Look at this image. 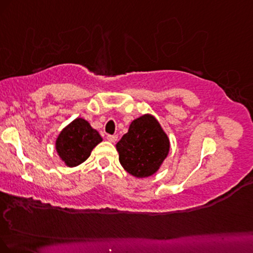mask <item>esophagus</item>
<instances>
[{
	"instance_id": "obj_1",
	"label": "esophagus",
	"mask_w": 253,
	"mask_h": 253,
	"mask_svg": "<svg viewBox=\"0 0 253 253\" xmlns=\"http://www.w3.org/2000/svg\"><path fill=\"white\" fill-rule=\"evenodd\" d=\"M117 138H118L117 135H108V136H107V139H108L109 142H111V143L116 142Z\"/></svg>"
}]
</instances>
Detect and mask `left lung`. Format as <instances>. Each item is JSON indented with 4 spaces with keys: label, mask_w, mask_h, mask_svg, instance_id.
Listing matches in <instances>:
<instances>
[{
    "label": "left lung",
    "mask_w": 253,
    "mask_h": 253,
    "mask_svg": "<svg viewBox=\"0 0 253 253\" xmlns=\"http://www.w3.org/2000/svg\"><path fill=\"white\" fill-rule=\"evenodd\" d=\"M120 163L132 176L154 174L169 154L170 142L157 120L151 115L132 121L129 131L116 144Z\"/></svg>",
    "instance_id": "1"
}]
</instances>
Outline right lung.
Listing matches in <instances>:
<instances>
[{"label": "right lung", "mask_w": 253, "mask_h": 253, "mask_svg": "<svg viewBox=\"0 0 253 253\" xmlns=\"http://www.w3.org/2000/svg\"><path fill=\"white\" fill-rule=\"evenodd\" d=\"M102 142L99 133L83 118H76L62 130L56 139V150L68 167H77Z\"/></svg>", "instance_id": "right-lung-1"}]
</instances>
